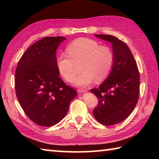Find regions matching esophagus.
<instances>
[{"instance_id":"34e87169","label":"esophagus","mask_w":159,"mask_h":159,"mask_svg":"<svg viewBox=\"0 0 159 159\" xmlns=\"http://www.w3.org/2000/svg\"><path fill=\"white\" fill-rule=\"evenodd\" d=\"M87 90L86 89H83V88H79V89H78V92L80 93H85L87 92Z\"/></svg>"}]
</instances>
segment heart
<instances>
[{
    "label": "heart",
    "mask_w": 159,
    "mask_h": 159,
    "mask_svg": "<svg viewBox=\"0 0 159 159\" xmlns=\"http://www.w3.org/2000/svg\"><path fill=\"white\" fill-rule=\"evenodd\" d=\"M66 53L58 55L56 64L61 76L71 81L75 75L76 65L81 63L82 73L73 80L78 86H85L93 80L102 81L108 76L114 61V54L111 48L100 45L99 42L87 38H79L66 48Z\"/></svg>",
    "instance_id": "1"
}]
</instances>
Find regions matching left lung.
<instances>
[{
  "label": "left lung",
  "instance_id": "8db88e82",
  "mask_svg": "<svg viewBox=\"0 0 159 159\" xmlns=\"http://www.w3.org/2000/svg\"><path fill=\"white\" fill-rule=\"evenodd\" d=\"M95 36L111 43L114 61L104 82L98 88L90 90L99 99L93 114L101 124L112 125L127 118L138 103L139 73L133 54L124 42L111 35Z\"/></svg>",
  "mask_w": 159,
  "mask_h": 159
}]
</instances>
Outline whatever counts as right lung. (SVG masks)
<instances>
[{
    "mask_svg": "<svg viewBox=\"0 0 159 159\" xmlns=\"http://www.w3.org/2000/svg\"><path fill=\"white\" fill-rule=\"evenodd\" d=\"M66 38L45 37L31 45L15 71L16 95L26 116L36 124L49 127L63 119L77 95L60 79L56 50Z\"/></svg>",
    "mask_w": 159,
    "mask_h": 159,
    "instance_id": "1",
    "label": "right lung"
}]
</instances>
